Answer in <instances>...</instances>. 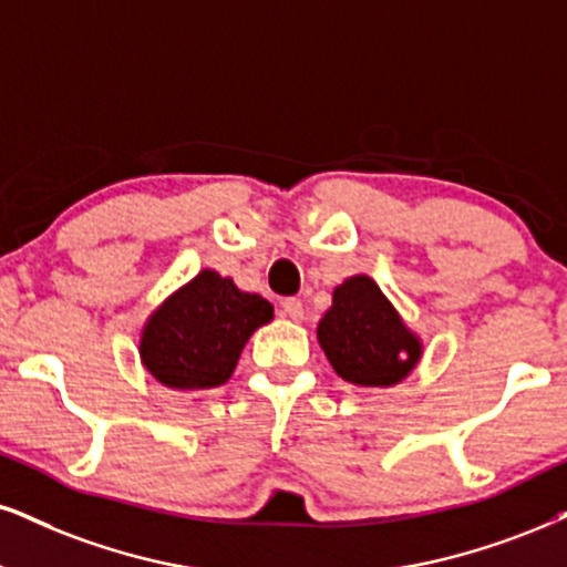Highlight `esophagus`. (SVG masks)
Masks as SVG:
<instances>
[{
    "label": "esophagus",
    "instance_id": "34e87169",
    "mask_svg": "<svg viewBox=\"0 0 567 567\" xmlns=\"http://www.w3.org/2000/svg\"><path fill=\"white\" fill-rule=\"evenodd\" d=\"M281 307H284V316H289L291 320H302L305 307H302V302H299L297 297H286L284 302H281Z\"/></svg>",
    "mask_w": 567,
    "mask_h": 567
}]
</instances>
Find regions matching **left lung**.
Wrapping results in <instances>:
<instances>
[{"instance_id":"8db88e82","label":"left lung","mask_w":567,"mask_h":567,"mask_svg":"<svg viewBox=\"0 0 567 567\" xmlns=\"http://www.w3.org/2000/svg\"><path fill=\"white\" fill-rule=\"evenodd\" d=\"M318 341L341 379L358 386H391L421 358V341L368 276L337 286L331 310L318 326Z\"/></svg>"}]
</instances>
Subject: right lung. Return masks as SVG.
<instances>
[{"instance_id": "right-lung-1", "label": "right lung", "mask_w": 567, "mask_h": 567, "mask_svg": "<svg viewBox=\"0 0 567 567\" xmlns=\"http://www.w3.org/2000/svg\"><path fill=\"white\" fill-rule=\"evenodd\" d=\"M270 318L268 299L244 295L230 278L202 270L150 318L142 337L144 365L171 389L220 386L251 331Z\"/></svg>"}]
</instances>
